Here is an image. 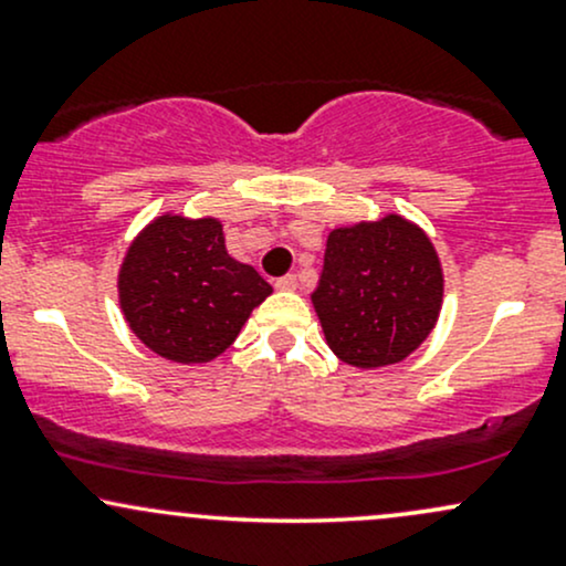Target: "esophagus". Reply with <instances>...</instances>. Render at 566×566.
Segmentation results:
<instances>
[{
  "label": "esophagus",
  "instance_id": "esophagus-1",
  "mask_svg": "<svg viewBox=\"0 0 566 566\" xmlns=\"http://www.w3.org/2000/svg\"><path fill=\"white\" fill-rule=\"evenodd\" d=\"M274 287H276V290H284V292H292V290H297V276H295V274L279 276Z\"/></svg>",
  "mask_w": 566,
  "mask_h": 566
}]
</instances>
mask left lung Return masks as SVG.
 <instances>
[{
  "mask_svg": "<svg viewBox=\"0 0 566 566\" xmlns=\"http://www.w3.org/2000/svg\"><path fill=\"white\" fill-rule=\"evenodd\" d=\"M444 274L431 239L401 216L333 229L311 292L327 346L359 369L405 361L431 335Z\"/></svg>",
  "mask_w": 566,
  "mask_h": 566,
  "instance_id": "1",
  "label": "left lung"
}]
</instances>
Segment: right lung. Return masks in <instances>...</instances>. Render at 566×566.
Masks as SVG:
<instances>
[{
    "mask_svg": "<svg viewBox=\"0 0 566 566\" xmlns=\"http://www.w3.org/2000/svg\"><path fill=\"white\" fill-rule=\"evenodd\" d=\"M122 314L140 343L180 365H205L237 340L271 295L252 265L233 261L218 218L159 216L119 269Z\"/></svg>",
    "mask_w": 566,
    "mask_h": 566,
    "instance_id": "1",
    "label": "right lung"
}]
</instances>
